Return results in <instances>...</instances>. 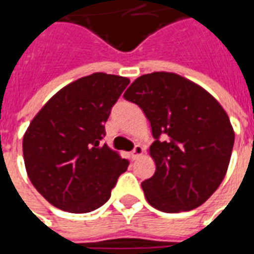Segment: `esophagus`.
Returning a JSON list of instances; mask_svg holds the SVG:
<instances>
[{
  "instance_id": "obj_1",
  "label": "esophagus",
  "mask_w": 254,
  "mask_h": 254,
  "mask_svg": "<svg viewBox=\"0 0 254 254\" xmlns=\"http://www.w3.org/2000/svg\"><path fill=\"white\" fill-rule=\"evenodd\" d=\"M142 153H143V147H142L141 145H136V146L134 147V150L131 152V159L136 160L138 157H141Z\"/></svg>"
}]
</instances>
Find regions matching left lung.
I'll return each mask as SVG.
<instances>
[{
  "label": "left lung",
  "instance_id": "1",
  "mask_svg": "<svg viewBox=\"0 0 254 254\" xmlns=\"http://www.w3.org/2000/svg\"><path fill=\"white\" fill-rule=\"evenodd\" d=\"M124 98L139 105L152 126L156 172L141 185L147 202L167 213L198 208L230 164L235 132L227 112L199 84L164 71L136 78Z\"/></svg>",
  "mask_w": 254,
  "mask_h": 254
}]
</instances>
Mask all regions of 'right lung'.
<instances>
[{"label": "right lung", "mask_w": 254, "mask_h": 254, "mask_svg": "<svg viewBox=\"0 0 254 254\" xmlns=\"http://www.w3.org/2000/svg\"><path fill=\"white\" fill-rule=\"evenodd\" d=\"M130 79L91 73L59 90L34 116L23 135L27 175L48 202L87 213L111 197L128 161L108 145L105 122Z\"/></svg>", "instance_id": "1"}]
</instances>
